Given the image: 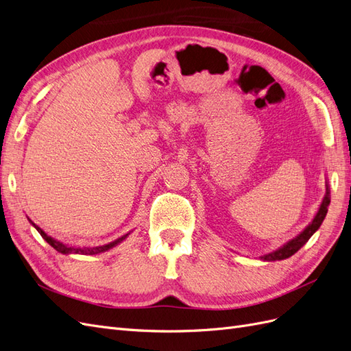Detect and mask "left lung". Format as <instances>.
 I'll return each mask as SVG.
<instances>
[{
    "mask_svg": "<svg viewBox=\"0 0 351 351\" xmlns=\"http://www.w3.org/2000/svg\"><path fill=\"white\" fill-rule=\"evenodd\" d=\"M329 202H331V196H329V186H328V180H326V192H325V196L321 202V206L319 209H317L315 218L312 219V222L309 226H307L299 236H295L294 239H291L290 241H287L285 244H282L281 247H278L277 250H274L271 253H267L263 254V256H261L259 259L263 261V262H272V261H282V259H287L293 256V254L295 252H299L304 244L307 243V240H309L315 232L317 231V228L321 227V224L324 222L325 217H326V212H328V206H329Z\"/></svg>",
    "mask_w": 351,
    "mask_h": 351,
    "instance_id": "8db88e82",
    "label": "left lung"
}]
</instances>
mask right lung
I'll return each instance as SVG.
<instances>
[{
	"label": "right lung",
	"mask_w": 351,
	"mask_h": 351,
	"mask_svg": "<svg viewBox=\"0 0 351 351\" xmlns=\"http://www.w3.org/2000/svg\"><path fill=\"white\" fill-rule=\"evenodd\" d=\"M27 219H29V218H27ZM29 222L38 230L39 234H40L42 237H44V240H45L47 243H49L52 247H54L57 252H60V253H62V254H98V253L107 252V250L115 247L117 244H120L123 240L127 239V236L130 234V232H127V234L121 236L120 239H117V240H114V241H111V243H108V244H104V246H97V247H86V246L80 247V246H76V247H74V246H69V244H64V243H61V241H58V240H56V239L49 237L44 230L39 228V227H38L36 224H34V222H32L30 219H29Z\"/></svg>",
	"instance_id": "1"
}]
</instances>
